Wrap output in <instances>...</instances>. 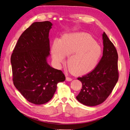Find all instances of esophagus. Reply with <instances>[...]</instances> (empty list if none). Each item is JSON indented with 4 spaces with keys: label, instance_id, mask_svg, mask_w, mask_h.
<instances>
[{
    "label": "esophagus",
    "instance_id": "esophagus-1",
    "mask_svg": "<svg viewBox=\"0 0 130 130\" xmlns=\"http://www.w3.org/2000/svg\"><path fill=\"white\" fill-rule=\"evenodd\" d=\"M66 80L68 81H71L72 80V79L70 77H68V76H66Z\"/></svg>",
    "mask_w": 130,
    "mask_h": 130
}]
</instances>
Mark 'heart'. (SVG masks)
<instances>
[{
    "instance_id": "1",
    "label": "heart",
    "mask_w": 130,
    "mask_h": 130,
    "mask_svg": "<svg viewBox=\"0 0 130 130\" xmlns=\"http://www.w3.org/2000/svg\"><path fill=\"white\" fill-rule=\"evenodd\" d=\"M51 55L57 64L69 56L68 68L72 73L82 75L92 71L100 59L101 47L91 35L84 32L65 34L60 41L55 39L51 45Z\"/></svg>"
}]
</instances>
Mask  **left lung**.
Returning <instances> with one entry per match:
<instances>
[{"label": "left lung", "mask_w": 130, "mask_h": 130, "mask_svg": "<svg viewBox=\"0 0 130 130\" xmlns=\"http://www.w3.org/2000/svg\"><path fill=\"white\" fill-rule=\"evenodd\" d=\"M102 39L103 55L98 65L89 73L77 78L83 87L76 99L89 106H96L106 100L119 79L117 50L105 32Z\"/></svg>", "instance_id": "1"}]
</instances>
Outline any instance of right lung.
<instances>
[{
	"label": "right lung",
	"instance_id": "right-lung-1",
	"mask_svg": "<svg viewBox=\"0 0 130 130\" xmlns=\"http://www.w3.org/2000/svg\"><path fill=\"white\" fill-rule=\"evenodd\" d=\"M52 25L49 21L33 23L19 37L11 56L14 86L27 100L35 105L49 101L57 84L65 80L61 70L47 62Z\"/></svg>",
	"mask_w": 130,
	"mask_h": 130
}]
</instances>
